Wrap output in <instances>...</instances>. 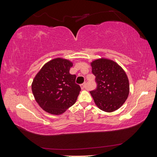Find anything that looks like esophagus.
<instances>
[{
	"instance_id": "esophagus-1",
	"label": "esophagus",
	"mask_w": 157,
	"mask_h": 157,
	"mask_svg": "<svg viewBox=\"0 0 157 157\" xmlns=\"http://www.w3.org/2000/svg\"><path fill=\"white\" fill-rule=\"evenodd\" d=\"M80 87H81L82 90H84L86 88V83H83L82 84L80 85Z\"/></svg>"
}]
</instances>
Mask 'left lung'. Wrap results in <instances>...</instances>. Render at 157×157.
I'll return each mask as SVG.
<instances>
[{
	"instance_id": "1",
	"label": "left lung",
	"mask_w": 157,
	"mask_h": 157,
	"mask_svg": "<svg viewBox=\"0 0 157 157\" xmlns=\"http://www.w3.org/2000/svg\"><path fill=\"white\" fill-rule=\"evenodd\" d=\"M90 64L97 82V88L90 91L95 103L105 112L117 110L124 103L130 92L125 71L115 61L107 58L95 59Z\"/></svg>"
}]
</instances>
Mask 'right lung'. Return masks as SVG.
Returning <instances> with one entry per match:
<instances>
[{
    "label": "right lung",
    "mask_w": 157,
    "mask_h": 157,
    "mask_svg": "<svg viewBox=\"0 0 157 157\" xmlns=\"http://www.w3.org/2000/svg\"><path fill=\"white\" fill-rule=\"evenodd\" d=\"M71 61L57 58L45 63L33 80L31 89L39 105L55 115L74 105L80 91L76 75L69 73Z\"/></svg>",
    "instance_id": "right-lung-1"
}]
</instances>
